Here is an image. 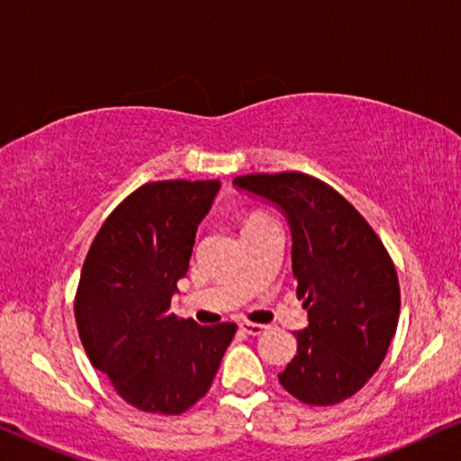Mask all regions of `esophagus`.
Segmentation results:
<instances>
[{
  "instance_id": "1",
  "label": "esophagus",
  "mask_w": 461,
  "mask_h": 461,
  "mask_svg": "<svg viewBox=\"0 0 461 461\" xmlns=\"http://www.w3.org/2000/svg\"><path fill=\"white\" fill-rule=\"evenodd\" d=\"M241 330L248 333V336H260V333H264L267 331V325H260V323H249V321H243L241 325Z\"/></svg>"
}]
</instances>
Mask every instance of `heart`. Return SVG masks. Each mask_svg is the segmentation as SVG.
Returning a JSON list of instances; mask_svg holds the SVG:
<instances>
[{
	"mask_svg": "<svg viewBox=\"0 0 461 461\" xmlns=\"http://www.w3.org/2000/svg\"><path fill=\"white\" fill-rule=\"evenodd\" d=\"M267 216H262L260 212H251V213H248V216H245V222L243 224H248V222H258V220H264Z\"/></svg>",
	"mask_w": 461,
	"mask_h": 461,
	"instance_id": "b5f03b06",
	"label": "heart"
}]
</instances>
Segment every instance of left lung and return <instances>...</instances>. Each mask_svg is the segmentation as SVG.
Instances as JSON below:
<instances>
[{
    "label": "left lung",
    "instance_id": "obj_1",
    "mask_svg": "<svg viewBox=\"0 0 461 461\" xmlns=\"http://www.w3.org/2000/svg\"><path fill=\"white\" fill-rule=\"evenodd\" d=\"M235 186L270 201L292 229V270L308 327L281 386L306 405H336L380 367L401 312L393 258L361 213L323 180L302 172L237 176Z\"/></svg>",
    "mask_w": 461,
    "mask_h": 461
}]
</instances>
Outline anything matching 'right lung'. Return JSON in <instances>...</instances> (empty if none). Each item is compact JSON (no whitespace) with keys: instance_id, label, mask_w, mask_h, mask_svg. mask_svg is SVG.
Returning a JSON list of instances; mask_svg holds the SVG:
<instances>
[{"instance_id":"obj_1","label":"right lung","mask_w":461,"mask_h":461,"mask_svg":"<svg viewBox=\"0 0 461 461\" xmlns=\"http://www.w3.org/2000/svg\"><path fill=\"white\" fill-rule=\"evenodd\" d=\"M218 180H161L136 188L100 226L75 294L90 363L125 402L178 415L210 390L235 323L201 327L169 312L186 276L194 232Z\"/></svg>"}]
</instances>
